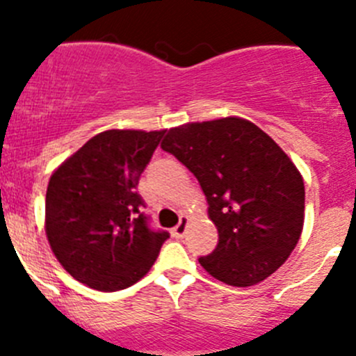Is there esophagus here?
Instances as JSON below:
<instances>
[{
  "mask_svg": "<svg viewBox=\"0 0 356 356\" xmlns=\"http://www.w3.org/2000/svg\"><path fill=\"white\" fill-rule=\"evenodd\" d=\"M188 224H189V218L188 217H181V222H179L177 225H175L174 229H172V236L177 239L184 238L186 231H188Z\"/></svg>",
  "mask_w": 356,
  "mask_h": 356,
  "instance_id": "1",
  "label": "esophagus"
}]
</instances>
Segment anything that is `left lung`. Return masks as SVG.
<instances>
[{
    "label": "left lung",
    "mask_w": 356,
    "mask_h": 356,
    "mask_svg": "<svg viewBox=\"0 0 356 356\" xmlns=\"http://www.w3.org/2000/svg\"><path fill=\"white\" fill-rule=\"evenodd\" d=\"M161 149L198 179L218 231L201 267L229 286L258 284L298 245L305 184L296 165L260 127L239 117L195 122L167 132Z\"/></svg>",
    "instance_id": "1"
}]
</instances>
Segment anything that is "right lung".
<instances>
[{
  "label": "right lung",
  "instance_id": "right-lung-1",
  "mask_svg": "<svg viewBox=\"0 0 356 356\" xmlns=\"http://www.w3.org/2000/svg\"><path fill=\"white\" fill-rule=\"evenodd\" d=\"M165 131L111 129L89 139L49 179L46 236L68 274L92 289H125L155 264L167 231L141 211L139 177Z\"/></svg>",
  "mask_w": 356,
  "mask_h": 356
}]
</instances>
